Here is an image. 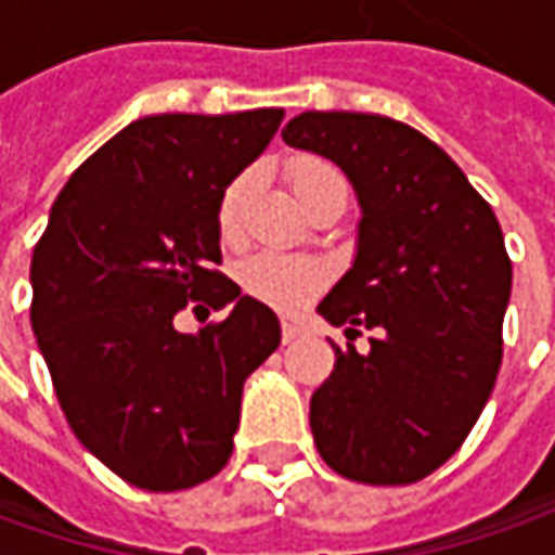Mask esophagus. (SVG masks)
I'll return each instance as SVG.
<instances>
[{"label": "esophagus", "mask_w": 555, "mask_h": 555, "mask_svg": "<svg viewBox=\"0 0 555 555\" xmlns=\"http://www.w3.org/2000/svg\"><path fill=\"white\" fill-rule=\"evenodd\" d=\"M302 333H306V327H302V324H296V321H284V324H281V336H284V343H296Z\"/></svg>", "instance_id": "34e87169"}]
</instances>
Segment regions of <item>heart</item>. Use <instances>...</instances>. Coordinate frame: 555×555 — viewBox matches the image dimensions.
I'll use <instances>...</instances> for the list:
<instances>
[{"mask_svg": "<svg viewBox=\"0 0 555 555\" xmlns=\"http://www.w3.org/2000/svg\"><path fill=\"white\" fill-rule=\"evenodd\" d=\"M289 182L296 197L306 203L324 184L343 182V176L333 169L331 163L318 160V157H299L289 166ZM246 191H249V179L237 176L231 179L228 188L222 191L219 201V231L224 241L237 237L241 231V212H244ZM327 281V268L314 259H302V256H287V253H256L241 266V284L246 293L259 296L268 306L278 309H299L302 302H309L318 289Z\"/></svg>", "mask_w": 555, "mask_h": 555, "instance_id": "obj_1", "label": "heart"}]
</instances>
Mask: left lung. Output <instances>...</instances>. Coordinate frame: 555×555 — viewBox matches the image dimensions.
I'll return each mask as SVG.
<instances>
[{
	"label": "left lung",
	"instance_id": "obj_1",
	"mask_svg": "<svg viewBox=\"0 0 555 555\" xmlns=\"http://www.w3.org/2000/svg\"><path fill=\"white\" fill-rule=\"evenodd\" d=\"M281 139L336 163L361 206L352 268L318 314L346 336L376 331L364 354L333 346V373L311 395L318 454L364 485L426 479L469 436L501 371L513 266L498 216L398 119L306 111Z\"/></svg>",
	"mask_w": 555,
	"mask_h": 555
}]
</instances>
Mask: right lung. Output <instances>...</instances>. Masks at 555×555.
Masks as SVG:
<instances>
[{"mask_svg": "<svg viewBox=\"0 0 555 555\" xmlns=\"http://www.w3.org/2000/svg\"><path fill=\"white\" fill-rule=\"evenodd\" d=\"M281 107L154 114L129 122L57 194L33 249L30 324L74 436L144 491H182L222 469L249 373L281 321L212 266L219 201L274 139ZM194 298L222 325L175 331Z\"/></svg>", "mask_w": 555, "mask_h": 555, "instance_id": "obj_1", "label": "right lung"}]
</instances>
